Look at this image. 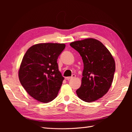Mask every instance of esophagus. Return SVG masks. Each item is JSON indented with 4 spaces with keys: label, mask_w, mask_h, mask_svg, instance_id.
<instances>
[{
    "label": "esophagus",
    "mask_w": 132,
    "mask_h": 132,
    "mask_svg": "<svg viewBox=\"0 0 132 132\" xmlns=\"http://www.w3.org/2000/svg\"><path fill=\"white\" fill-rule=\"evenodd\" d=\"M75 77H76V75H74V74H73V75H72V76H71V77H65V79L66 80H70V79H73V78H75Z\"/></svg>",
    "instance_id": "esophagus-1"
}]
</instances>
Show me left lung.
<instances>
[{
    "mask_svg": "<svg viewBox=\"0 0 132 132\" xmlns=\"http://www.w3.org/2000/svg\"><path fill=\"white\" fill-rule=\"evenodd\" d=\"M82 58L84 70L81 86L76 91L82 101L91 102L103 96L113 81L115 62L112 55L97 39L87 38L70 43Z\"/></svg>",
    "mask_w": 132,
    "mask_h": 132,
    "instance_id": "left-lung-1",
    "label": "left lung"
}]
</instances>
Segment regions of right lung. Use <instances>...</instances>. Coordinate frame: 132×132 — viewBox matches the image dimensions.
<instances>
[{"label": "right lung", "instance_id": "right-lung-1", "mask_svg": "<svg viewBox=\"0 0 132 132\" xmlns=\"http://www.w3.org/2000/svg\"><path fill=\"white\" fill-rule=\"evenodd\" d=\"M65 47L63 43H39L31 46L23 56L19 80L36 100L47 103L57 97L64 80L57 61Z\"/></svg>", "mask_w": 132, "mask_h": 132}]
</instances>
